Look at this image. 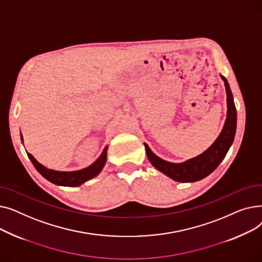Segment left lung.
<instances>
[{"label":"left lung","mask_w":262,"mask_h":262,"mask_svg":"<svg viewBox=\"0 0 262 262\" xmlns=\"http://www.w3.org/2000/svg\"><path fill=\"white\" fill-rule=\"evenodd\" d=\"M224 80L227 95V118L224 127L216 140L201 155L189 159L182 163H173L156 156L148 145L144 143L146 156L153 166L166 174L172 180L182 183H192L203 180L212 173L226 156L228 149L235 138L237 128V110L233 102L232 93L227 79L221 75Z\"/></svg>","instance_id":"1"}]
</instances>
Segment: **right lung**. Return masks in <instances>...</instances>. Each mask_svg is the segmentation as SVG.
I'll use <instances>...</instances> for the list:
<instances>
[{"label": "right lung", "mask_w": 262, "mask_h": 262, "mask_svg": "<svg viewBox=\"0 0 262 262\" xmlns=\"http://www.w3.org/2000/svg\"><path fill=\"white\" fill-rule=\"evenodd\" d=\"M21 141H23V137L21 135ZM107 148L108 146H105L104 150L102 152L101 156L96 159L91 166L88 168H85L82 170L78 171H72V172H60V171H55L46 168L42 164L39 163L33 155L30 153H27V156H29L30 160L34 164V167L36 170L42 175L46 180L49 182L58 185V186H66V187H76L80 186L81 184H84L85 182L91 180V178L95 177L98 175L103 167L105 166V162L107 159Z\"/></svg>", "instance_id": "add662e5"}]
</instances>
